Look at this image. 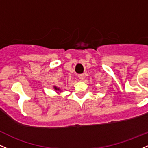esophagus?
<instances>
[{"label":"esophagus","instance_id":"esophagus-1","mask_svg":"<svg viewBox=\"0 0 148 148\" xmlns=\"http://www.w3.org/2000/svg\"><path fill=\"white\" fill-rule=\"evenodd\" d=\"M78 77H79L81 80H84V78H85V77H84V74H79V75H78Z\"/></svg>","mask_w":148,"mask_h":148}]
</instances>
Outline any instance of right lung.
<instances>
[{
	"mask_svg": "<svg viewBox=\"0 0 148 148\" xmlns=\"http://www.w3.org/2000/svg\"><path fill=\"white\" fill-rule=\"evenodd\" d=\"M53 88H54V89L56 90V91H57V90H58V91H61V89L60 88H58L57 86H55Z\"/></svg>",
	"mask_w": 148,
	"mask_h": 148,
	"instance_id": "obj_1",
	"label": "right lung"
}]
</instances>
